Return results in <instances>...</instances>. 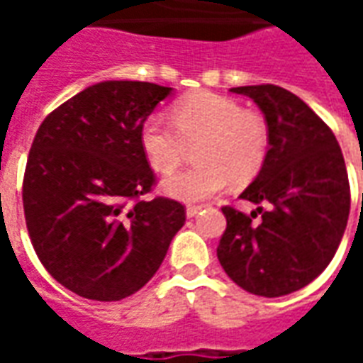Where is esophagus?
I'll return each instance as SVG.
<instances>
[{
  "label": "esophagus",
  "mask_w": 363,
  "mask_h": 363,
  "mask_svg": "<svg viewBox=\"0 0 363 363\" xmlns=\"http://www.w3.org/2000/svg\"><path fill=\"white\" fill-rule=\"evenodd\" d=\"M200 210H202L200 206H186V218H196Z\"/></svg>",
  "instance_id": "1"
}]
</instances>
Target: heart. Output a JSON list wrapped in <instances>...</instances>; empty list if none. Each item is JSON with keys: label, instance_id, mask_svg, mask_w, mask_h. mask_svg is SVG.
Masks as SVG:
<instances>
[{"label": "heart", "instance_id": "heart-1", "mask_svg": "<svg viewBox=\"0 0 363 363\" xmlns=\"http://www.w3.org/2000/svg\"><path fill=\"white\" fill-rule=\"evenodd\" d=\"M196 147V167L171 174L163 192L177 200L198 202L235 184L251 182L268 155L267 122L257 112L210 91H198L177 101L173 124L150 116L140 128V147L157 173H171L186 157L189 145Z\"/></svg>", "mask_w": 363, "mask_h": 363}]
</instances>
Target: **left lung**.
<instances>
[{"label":"left lung","mask_w":363,"mask_h":363,"mask_svg":"<svg viewBox=\"0 0 363 363\" xmlns=\"http://www.w3.org/2000/svg\"><path fill=\"white\" fill-rule=\"evenodd\" d=\"M252 99L268 126V155L241 198L261 221L221 208L228 220L218 259L237 286L255 296L280 297L305 288L335 257L350 213V184L333 130L278 85L233 87Z\"/></svg>","instance_id":"8db88e82"}]
</instances>
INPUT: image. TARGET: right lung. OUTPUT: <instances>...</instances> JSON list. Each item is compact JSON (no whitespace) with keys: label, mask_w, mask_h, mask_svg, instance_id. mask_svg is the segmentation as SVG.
<instances>
[{"label":"right lung","mask_w":363,"mask_h":363,"mask_svg":"<svg viewBox=\"0 0 363 363\" xmlns=\"http://www.w3.org/2000/svg\"><path fill=\"white\" fill-rule=\"evenodd\" d=\"M171 93L145 82L95 83L36 132L23 181L28 235L52 278L77 296L135 294L184 225L181 202L140 200L155 184L140 128Z\"/></svg>","instance_id":"1"}]
</instances>
